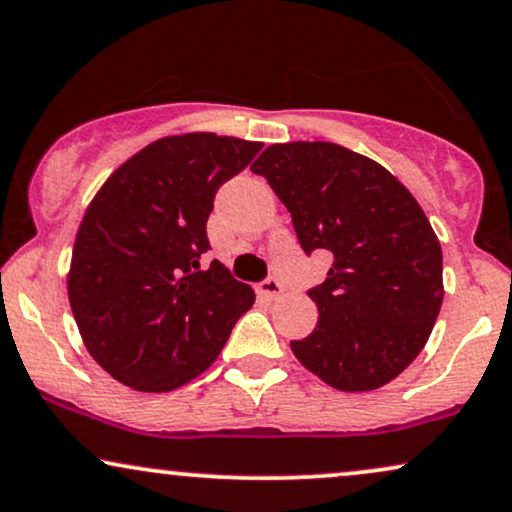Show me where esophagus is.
I'll use <instances>...</instances> for the list:
<instances>
[{
  "instance_id": "1",
  "label": "esophagus",
  "mask_w": 512,
  "mask_h": 512,
  "mask_svg": "<svg viewBox=\"0 0 512 512\" xmlns=\"http://www.w3.org/2000/svg\"><path fill=\"white\" fill-rule=\"evenodd\" d=\"M257 290H260V295L267 297V300H276V297L283 293V283L278 281L276 276H269L264 278L260 286H257Z\"/></svg>"
}]
</instances>
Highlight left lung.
Instances as JSON below:
<instances>
[{
	"label": "left lung",
	"mask_w": 512,
	"mask_h": 512,
	"mask_svg": "<svg viewBox=\"0 0 512 512\" xmlns=\"http://www.w3.org/2000/svg\"><path fill=\"white\" fill-rule=\"evenodd\" d=\"M286 205L302 250L333 257L309 288L319 321L290 349L342 392L383 387L428 342L442 307V248L401 181L328 141L274 144L250 167Z\"/></svg>",
	"instance_id": "1"
}]
</instances>
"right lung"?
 I'll return each mask as SVG.
<instances>
[{
	"label": "right lung",
	"mask_w": 512,
	"mask_h": 512,
	"mask_svg": "<svg viewBox=\"0 0 512 512\" xmlns=\"http://www.w3.org/2000/svg\"><path fill=\"white\" fill-rule=\"evenodd\" d=\"M260 141L179 134L120 165L77 231L68 300L89 354L139 392H170L210 368L255 302L210 250L215 193Z\"/></svg>",
	"instance_id": "obj_1"
}]
</instances>
